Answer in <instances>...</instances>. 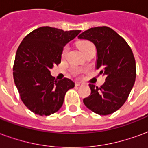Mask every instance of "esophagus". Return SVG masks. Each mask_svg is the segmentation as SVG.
I'll list each match as a JSON object with an SVG mask.
<instances>
[{
    "label": "esophagus",
    "mask_w": 148,
    "mask_h": 148,
    "mask_svg": "<svg viewBox=\"0 0 148 148\" xmlns=\"http://www.w3.org/2000/svg\"><path fill=\"white\" fill-rule=\"evenodd\" d=\"M82 85H84L82 82H75V86L79 87V86H82Z\"/></svg>",
    "instance_id": "34e87169"
}]
</instances>
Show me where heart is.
I'll return each mask as SVG.
<instances>
[{
  "label": "heart",
  "instance_id": "obj_1",
  "mask_svg": "<svg viewBox=\"0 0 148 148\" xmlns=\"http://www.w3.org/2000/svg\"><path fill=\"white\" fill-rule=\"evenodd\" d=\"M78 48L79 49V50L82 52V53L84 54L85 52H87L88 49H91V48H94L93 44L88 41H82V42H79L78 43ZM68 49L69 47L68 46H64L63 49V51H62V57H64L65 54H66L67 51H68ZM78 71H75V73H78Z\"/></svg>",
  "mask_w": 148,
  "mask_h": 148
}]
</instances>
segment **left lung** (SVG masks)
Instances as JSON below:
<instances>
[{
	"mask_svg": "<svg viewBox=\"0 0 148 148\" xmlns=\"http://www.w3.org/2000/svg\"><path fill=\"white\" fill-rule=\"evenodd\" d=\"M78 38L94 43L97 50L95 68L101 69L99 74L106 75L100 87L89 84L91 93L84 99V103L99 115L113 114L125 102L136 80V61L131 48L108 27L90 28Z\"/></svg>",
	"mask_w": 148,
	"mask_h": 148,
	"instance_id": "1",
	"label": "left lung"
}]
</instances>
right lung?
<instances>
[{
	"instance_id": "1",
	"label": "right lung",
	"mask_w": 148,
	"mask_h": 148,
	"mask_svg": "<svg viewBox=\"0 0 148 148\" xmlns=\"http://www.w3.org/2000/svg\"><path fill=\"white\" fill-rule=\"evenodd\" d=\"M80 31L42 27L31 31L18 47L13 78L21 100L33 113L41 116L54 114L63 105L68 90L75 83L68 78L55 79L50 69L61 63L64 47Z\"/></svg>"
}]
</instances>
